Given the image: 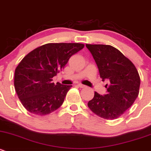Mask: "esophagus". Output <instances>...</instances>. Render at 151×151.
Wrapping results in <instances>:
<instances>
[{"instance_id": "obj_1", "label": "esophagus", "mask_w": 151, "mask_h": 151, "mask_svg": "<svg viewBox=\"0 0 151 151\" xmlns=\"http://www.w3.org/2000/svg\"><path fill=\"white\" fill-rule=\"evenodd\" d=\"M77 86H78V87H80V88L86 87V86H85V85H83V84H82V83H78V84Z\"/></svg>"}]
</instances>
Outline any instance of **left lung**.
<instances>
[{
	"label": "left lung",
	"mask_w": 151,
	"mask_h": 151,
	"mask_svg": "<svg viewBox=\"0 0 151 151\" xmlns=\"http://www.w3.org/2000/svg\"><path fill=\"white\" fill-rule=\"evenodd\" d=\"M86 47L92 53L107 94L101 95L95 92L88 102L91 111L106 120H114L132 106L139 92L140 78L134 64L115 47L108 45H89ZM108 86L107 87V86Z\"/></svg>",
	"instance_id": "obj_1"
}]
</instances>
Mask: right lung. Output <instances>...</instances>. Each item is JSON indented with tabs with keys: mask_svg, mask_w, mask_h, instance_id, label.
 Listing matches in <instances>:
<instances>
[{
	"mask_svg": "<svg viewBox=\"0 0 151 151\" xmlns=\"http://www.w3.org/2000/svg\"><path fill=\"white\" fill-rule=\"evenodd\" d=\"M81 43H47L37 47L21 60L14 73V89L29 112L45 115L63 104L71 85L52 82L70 58L83 48Z\"/></svg>",
	"mask_w": 151,
	"mask_h": 151,
	"instance_id": "obj_1",
	"label": "right lung"
}]
</instances>
